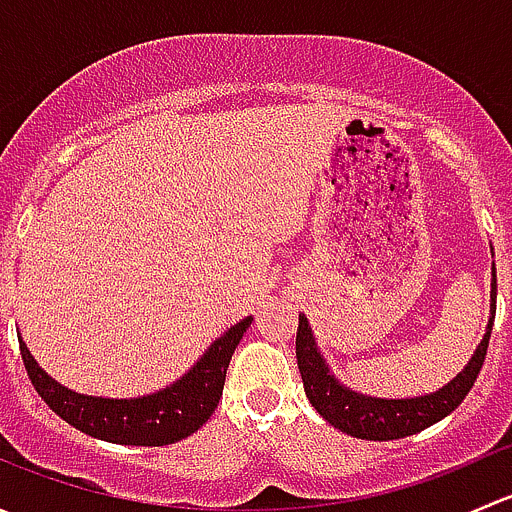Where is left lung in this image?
Segmentation results:
<instances>
[{
	"instance_id": "8db88e82",
	"label": "left lung",
	"mask_w": 512,
	"mask_h": 512,
	"mask_svg": "<svg viewBox=\"0 0 512 512\" xmlns=\"http://www.w3.org/2000/svg\"><path fill=\"white\" fill-rule=\"evenodd\" d=\"M490 287H493L490 289V319L476 354L471 356L466 369L456 379L448 381L443 389L428 396H416V399H374V396L356 394V391L339 384L337 376L329 371L324 356L319 354L307 317L299 314L297 366L309 404L334 428L354 438H366V441H394V438L414 436V433L446 418L461 406L468 391L473 389L480 366L485 361V352H488L490 329H493L495 319V265Z\"/></svg>"
}]
</instances>
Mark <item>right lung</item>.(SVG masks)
Listing matches in <instances>:
<instances>
[{
    "label": "right lung",
    "instance_id": "1",
    "mask_svg": "<svg viewBox=\"0 0 512 512\" xmlns=\"http://www.w3.org/2000/svg\"><path fill=\"white\" fill-rule=\"evenodd\" d=\"M250 324L252 317L237 322L223 337L210 344L208 352L200 356L198 364L183 379L165 386L158 394L141 396V399H101V396L76 394L56 384L36 364L22 339H19V349H22L24 366H27L36 394L66 423L108 443L168 446L198 431L218 409L227 366Z\"/></svg>",
    "mask_w": 512,
    "mask_h": 512
}]
</instances>
